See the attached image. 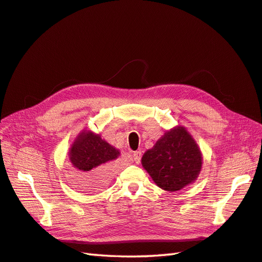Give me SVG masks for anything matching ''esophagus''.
Masks as SVG:
<instances>
[{"label": "esophagus", "mask_w": 262, "mask_h": 262, "mask_svg": "<svg viewBox=\"0 0 262 262\" xmlns=\"http://www.w3.org/2000/svg\"><path fill=\"white\" fill-rule=\"evenodd\" d=\"M133 157H134V162H135L136 164H139L140 159H142V151H139V150L135 151V152H134Z\"/></svg>", "instance_id": "obj_1"}]
</instances>
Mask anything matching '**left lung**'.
Here are the masks:
<instances>
[{"label": "left lung", "instance_id": "8db88e82", "mask_svg": "<svg viewBox=\"0 0 262 262\" xmlns=\"http://www.w3.org/2000/svg\"><path fill=\"white\" fill-rule=\"evenodd\" d=\"M142 165L159 188L177 191L197 179L203 156L185 127L176 126L144 154Z\"/></svg>", "mask_w": 262, "mask_h": 262}]
</instances>
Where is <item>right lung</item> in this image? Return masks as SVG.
I'll list each match as a JSON object with an SVG mask.
<instances>
[{"mask_svg":"<svg viewBox=\"0 0 262 262\" xmlns=\"http://www.w3.org/2000/svg\"><path fill=\"white\" fill-rule=\"evenodd\" d=\"M118 156L119 150L97 134L79 133L70 148V160L77 170V186L85 191L103 189L113 175L111 162Z\"/></svg>","mask_w":262,"mask_h":262,"instance_id":"1","label":"right lung"}]
</instances>
